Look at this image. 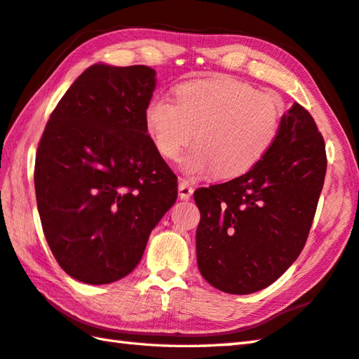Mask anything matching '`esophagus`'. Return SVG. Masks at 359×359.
<instances>
[{"instance_id": "obj_1", "label": "esophagus", "mask_w": 359, "mask_h": 359, "mask_svg": "<svg viewBox=\"0 0 359 359\" xmlns=\"http://www.w3.org/2000/svg\"><path fill=\"white\" fill-rule=\"evenodd\" d=\"M193 191H194V188L191 187V184H189V182H187V180H180L179 182V197H180V199L188 201L189 197H191Z\"/></svg>"}]
</instances>
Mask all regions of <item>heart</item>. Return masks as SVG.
<instances>
[{
  "instance_id": "obj_1",
  "label": "heart",
  "mask_w": 359,
  "mask_h": 359,
  "mask_svg": "<svg viewBox=\"0 0 359 359\" xmlns=\"http://www.w3.org/2000/svg\"><path fill=\"white\" fill-rule=\"evenodd\" d=\"M284 117V102L261 93L245 81L212 77L182 83L175 102L157 95L144 109V128L165 158L197 140L182 157L187 174L217 170L231 177L253 168L276 140Z\"/></svg>"
}]
</instances>
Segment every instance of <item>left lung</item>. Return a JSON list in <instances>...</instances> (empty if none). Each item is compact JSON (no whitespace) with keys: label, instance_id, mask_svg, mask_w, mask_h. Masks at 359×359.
Returning <instances> with one entry per match:
<instances>
[{"label":"left lung","instance_id":"obj_1","mask_svg":"<svg viewBox=\"0 0 359 359\" xmlns=\"http://www.w3.org/2000/svg\"><path fill=\"white\" fill-rule=\"evenodd\" d=\"M325 170L323 135L294 103L248 172L196 189L197 265L205 280L220 292L250 294L282 276L306 245Z\"/></svg>","mask_w":359,"mask_h":359}]
</instances>
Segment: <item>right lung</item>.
Returning <instances> with one entry per match:
<instances>
[{"label":"right lung","mask_w":359,"mask_h":359,"mask_svg":"<svg viewBox=\"0 0 359 359\" xmlns=\"http://www.w3.org/2000/svg\"><path fill=\"white\" fill-rule=\"evenodd\" d=\"M156 71L93 65L52 111L35 158L43 231L60 266L109 284L140 262L177 199V177L144 128Z\"/></svg>","instance_id":"add662e5"}]
</instances>
